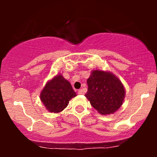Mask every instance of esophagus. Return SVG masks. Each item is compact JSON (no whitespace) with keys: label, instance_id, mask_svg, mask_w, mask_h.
<instances>
[{"label":"esophagus","instance_id":"obj_1","mask_svg":"<svg viewBox=\"0 0 157 157\" xmlns=\"http://www.w3.org/2000/svg\"><path fill=\"white\" fill-rule=\"evenodd\" d=\"M78 94H84V92L83 91H82V89H80L78 91Z\"/></svg>","mask_w":157,"mask_h":157}]
</instances>
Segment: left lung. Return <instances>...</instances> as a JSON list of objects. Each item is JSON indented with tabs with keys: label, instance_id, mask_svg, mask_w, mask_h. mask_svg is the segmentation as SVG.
Returning <instances> with one entry per match:
<instances>
[{
	"label": "left lung",
	"instance_id": "obj_1",
	"mask_svg": "<svg viewBox=\"0 0 157 157\" xmlns=\"http://www.w3.org/2000/svg\"><path fill=\"white\" fill-rule=\"evenodd\" d=\"M87 84L88 91L85 96L100 114H111L121 107L125 96V88L112 73L94 70Z\"/></svg>",
	"mask_w": 157,
	"mask_h": 157
}]
</instances>
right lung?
Segmentation results:
<instances>
[{
    "instance_id": "obj_1",
    "label": "right lung",
    "mask_w": 157,
    "mask_h": 157,
    "mask_svg": "<svg viewBox=\"0 0 157 157\" xmlns=\"http://www.w3.org/2000/svg\"><path fill=\"white\" fill-rule=\"evenodd\" d=\"M76 96L70 82L62 75H57L46 82L40 98L48 111L59 113L67 107L71 98Z\"/></svg>"
}]
</instances>
